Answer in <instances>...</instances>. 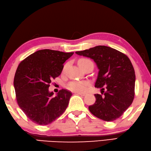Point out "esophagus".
Masks as SVG:
<instances>
[{"mask_svg": "<svg viewBox=\"0 0 151 151\" xmlns=\"http://www.w3.org/2000/svg\"><path fill=\"white\" fill-rule=\"evenodd\" d=\"M76 94L78 95H81L82 96H85L86 95V94H84V93H80V92H76Z\"/></svg>", "mask_w": 151, "mask_h": 151, "instance_id": "1", "label": "esophagus"}]
</instances>
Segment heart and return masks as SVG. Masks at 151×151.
<instances>
[{
  "mask_svg": "<svg viewBox=\"0 0 151 151\" xmlns=\"http://www.w3.org/2000/svg\"><path fill=\"white\" fill-rule=\"evenodd\" d=\"M91 63V61L87 59H82L78 61V64L80 66H82L84 64ZM89 82L86 81H73L68 84V88L73 92H84L88 88L89 86Z\"/></svg>",
  "mask_w": 151,
  "mask_h": 151,
  "instance_id": "obj_1",
  "label": "heart"
}]
</instances>
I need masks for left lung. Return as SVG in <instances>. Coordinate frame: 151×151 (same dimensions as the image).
<instances>
[{"instance_id": "8db88e82", "label": "left lung", "mask_w": 151, "mask_h": 151, "mask_svg": "<svg viewBox=\"0 0 151 151\" xmlns=\"http://www.w3.org/2000/svg\"><path fill=\"white\" fill-rule=\"evenodd\" d=\"M75 53L94 60L99 69L95 87L101 88L104 96L94 94L96 102L88 107L90 111L104 121L119 118L131 105L135 96V70L129 59L105 45Z\"/></svg>"}]
</instances>
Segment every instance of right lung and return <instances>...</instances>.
Returning a JSON list of instances; mask_svg holds the SVG:
<instances>
[{
    "label": "right lung",
    "instance_id": "obj_1",
    "mask_svg": "<svg viewBox=\"0 0 151 151\" xmlns=\"http://www.w3.org/2000/svg\"><path fill=\"white\" fill-rule=\"evenodd\" d=\"M73 54L42 49L19 64L14 79L16 100L33 122L48 125L67 109L72 93L62 89L53 96L54 93L49 91V87L51 81L61 75L64 63Z\"/></svg>",
    "mask_w": 151,
    "mask_h": 151
}]
</instances>
